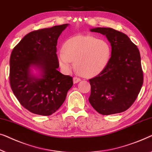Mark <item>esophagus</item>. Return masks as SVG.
I'll use <instances>...</instances> for the list:
<instances>
[{
	"instance_id": "obj_1",
	"label": "esophagus",
	"mask_w": 152,
	"mask_h": 152,
	"mask_svg": "<svg viewBox=\"0 0 152 152\" xmlns=\"http://www.w3.org/2000/svg\"><path fill=\"white\" fill-rule=\"evenodd\" d=\"M73 80H74V83H78L79 81H80L81 79L80 78H78V77L75 76V77H74Z\"/></svg>"
}]
</instances>
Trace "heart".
I'll return each instance as SVG.
<instances>
[{
  "label": "heart",
  "mask_w": 152,
  "mask_h": 152,
  "mask_svg": "<svg viewBox=\"0 0 152 152\" xmlns=\"http://www.w3.org/2000/svg\"><path fill=\"white\" fill-rule=\"evenodd\" d=\"M111 54L109 44L91 36H76L66 41L58 52L59 63L69 71L75 62L77 72L86 77L96 76L106 67Z\"/></svg>",
  "instance_id": "heart-1"
}]
</instances>
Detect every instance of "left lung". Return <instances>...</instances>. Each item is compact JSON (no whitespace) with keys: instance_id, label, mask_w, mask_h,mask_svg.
I'll return each instance as SVG.
<instances>
[{"instance_id":"left-lung-1","label":"left lung","mask_w":152,"mask_h":152,"mask_svg":"<svg viewBox=\"0 0 152 152\" xmlns=\"http://www.w3.org/2000/svg\"><path fill=\"white\" fill-rule=\"evenodd\" d=\"M90 31L106 36L112 56L104 69L89 80V101L102 115L125 112L136 100L143 83L139 50L126 34L116 29L97 27Z\"/></svg>"}]
</instances>
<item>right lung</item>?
<instances>
[{
  "instance_id": "obj_1",
  "label": "right lung",
  "mask_w": 152,
  "mask_h": 152,
  "mask_svg": "<svg viewBox=\"0 0 152 152\" xmlns=\"http://www.w3.org/2000/svg\"><path fill=\"white\" fill-rule=\"evenodd\" d=\"M68 24L31 31L13 49L10 61V83L21 105L33 114L50 116L65 101L73 78L57 70V40ZM37 67L40 77L31 74Z\"/></svg>"
}]
</instances>
